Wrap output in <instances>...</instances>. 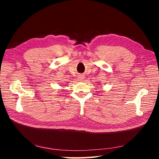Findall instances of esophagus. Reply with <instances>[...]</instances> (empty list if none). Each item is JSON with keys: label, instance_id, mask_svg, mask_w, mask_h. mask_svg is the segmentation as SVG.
<instances>
[{"label": "esophagus", "instance_id": "1", "mask_svg": "<svg viewBox=\"0 0 159 159\" xmlns=\"http://www.w3.org/2000/svg\"><path fill=\"white\" fill-rule=\"evenodd\" d=\"M85 79V76H84L83 75H80L78 76V80H80V81H83Z\"/></svg>", "mask_w": 159, "mask_h": 159}]
</instances>
